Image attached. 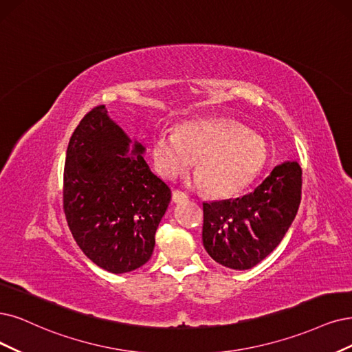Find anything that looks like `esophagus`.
<instances>
[{
  "instance_id": "34e87169",
  "label": "esophagus",
  "mask_w": 352,
  "mask_h": 352,
  "mask_svg": "<svg viewBox=\"0 0 352 352\" xmlns=\"http://www.w3.org/2000/svg\"><path fill=\"white\" fill-rule=\"evenodd\" d=\"M187 200H188V197H187L186 192L179 191V190L173 191V201H174V203L181 204V203H184V201H187Z\"/></svg>"
}]
</instances>
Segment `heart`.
<instances>
[{"label":"heart","instance_id":"b5f03b06","mask_svg":"<svg viewBox=\"0 0 352 352\" xmlns=\"http://www.w3.org/2000/svg\"><path fill=\"white\" fill-rule=\"evenodd\" d=\"M152 162L162 178L184 175L194 161L196 183L213 197L239 192L263 171L265 140L228 119H199L160 132L151 143Z\"/></svg>","mask_w":352,"mask_h":352}]
</instances>
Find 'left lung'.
Wrapping results in <instances>:
<instances>
[{
  "label": "left lung",
  "mask_w": 352,
  "mask_h": 352,
  "mask_svg": "<svg viewBox=\"0 0 352 352\" xmlns=\"http://www.w3.org/2000/svg\"><path fill=\"white\" fill-rule=\"evenodd\" d=\"M302 199V168L285 161L243 197L203 203V245L216 263L250 270L274 251Z\"/></svg>",
  "instance_id": "8db88e82"
}]
</instances>
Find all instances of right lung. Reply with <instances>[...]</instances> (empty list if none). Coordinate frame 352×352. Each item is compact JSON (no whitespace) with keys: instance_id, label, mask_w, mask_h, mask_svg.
Masks as SVG:
<instances>
[{"instance_id":"right-lung-1","label":"right lung","mask_w":352,"mask_h":352,"mask_svg":"<svg viewBox=\"0 0 352 352\" xmlns=\"http://www.w3.org/2000/svg\"><path fill=\"white\" fill-rule=\"evenodd\" d=\"M145 146L98 106L74 130L63 169V210L75 242L100 268L130 272L149 261L171 190Z\"/></svg>"}]
</instances>
